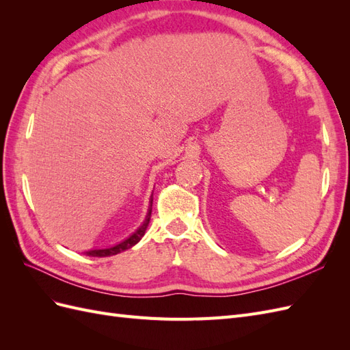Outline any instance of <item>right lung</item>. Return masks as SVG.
I'll list each match as a JSON object with an SVG mask.
<instances>
[{"instance_id":"add662e5","label":"right lung","mask_w":350,"mask_h":350,"mask_svg":"<svg viewBox=\"0 0 350 350\" xmlns=\"http://www.w3.org/2000/svg\"><path fill=\"white\" fill-rule=\"evenodd\" d=\"M150 206H149V210H147V216L143 221V225L137 229L134 234H131L129 238L121 241L120 243H116V245L113 247H109V248H100V250H90V251H86V256L89 257H111V256H115V254H120L125 250H129L131 247H134L137 242H139L144 234H146V229L147 226H149V221H150V216H152V204H153V194L150 197Z\"/></svg>"}]
</instances>
